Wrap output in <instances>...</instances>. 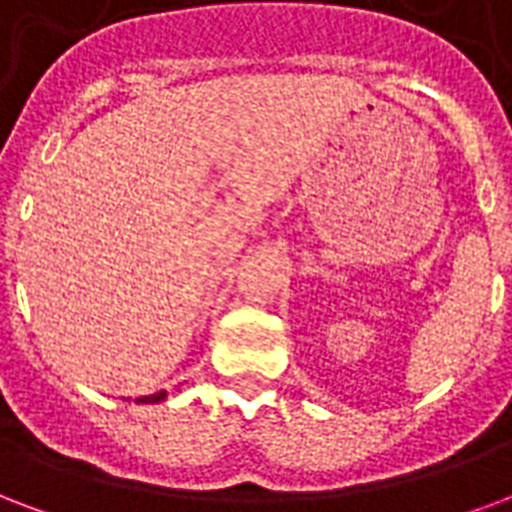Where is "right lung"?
Here are the masks:
<instances>
[{
    "mask_svg": "<svg viewBox=\"0 0 512 512\" xmlns=\"http://www.w3.org/2000/svg\"><path fill=\"white\" fill-rule=\"evenodd\" d=\"M167 397V394H164V391H159V394H151V397H142V399H137V402H161V399Z\"/></svg>",
    "mask_w": 512,
    "mask_h": 512,
    "instance_id": "1",
    "label": "right lung"
}]
</instances>
